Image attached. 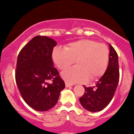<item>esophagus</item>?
<instances>
[{"mask_svg": "<svg viewBox=\"0 0 134 134\" xmlns=\"http://www.w3.org/2000/svg\"><path fill=\"white\" fill-rule=\"evenodd\" d=\"M72 84H70V83H67V82H65V87H71V86H72Z\"/></svg>", "mask_w": 134, "mask_h": 134, "instance_id": "esophagus-1", "label": "esophagus"}]
</instances>
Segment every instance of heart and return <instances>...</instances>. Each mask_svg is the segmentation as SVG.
Wrapping results in <instances>:
<instances>
[{
  "instance_id": "b5f03b06",
  "label": "heart",
  "mask_w": 134,
  "mask_h": 134,
  "mask_svg": "<svg viewBox=\"0 0 134 134\" xmlns=\"http://www.w3.org/2000/svg\"><path fill=\"white\" fill-rule=\"evenodd\" d=\"M109 49L105 44L90 39H83L69 43L65 49L56 48L52 53L53 61L60 69L77 65L61 73L62 78L73 84L94 79L105 71L109 61Z\"/></svg>"
}]
</instances>
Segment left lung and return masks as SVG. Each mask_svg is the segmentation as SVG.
Segmentation results:
<instances>
[{"instance_id": "1", "label": "left lung", "mask_w": 134, "mask_h": 134, "mask_svg": "<svg viewBox=\"0 0 134 134\" xmlns=\"http://www.w3.org/2000/svg\"><path fill=\"white\" fill-rule=\"evenodd\" d=\"M109 63L105 72L93 86L85 87V93L79 101L89 111L103 110L111 101L119 82L120 73L118 56L114 47L109 44Z\"/></svg>"}]
</instances>
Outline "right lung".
Wrapping results in <instances>:
<instances>
[{"label": "right lung", "mask_w": 134, "mask_h": 134, "mask_svg": "<svg viewBox=\"0 0 134 134\" xmlns=\"http://www.w3.org/2000/svg\"><path fill=\"white\" fill-rule=\"evenodd\" d=\"M57 42L46 36L32 38L19 54L15 71L16 85L29 105L45 111L56 105L64 81L53 67L52 53ZM52 81L51 84L48 82Z\"/></svg>", "instance_id": "1"}]
</instances>
